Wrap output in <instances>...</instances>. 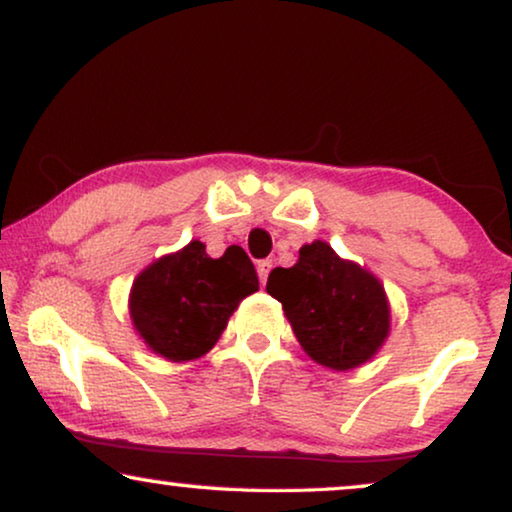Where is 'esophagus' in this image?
Here are the masks:
<instances>
[{
    "instance_id": "1",
    "label": "esophagus",
    "mask_w": 512,
    "mask_h": 512,
    "mask_svg": "<svg viewBox=\"0 0 512 512\" xmlns=\"http://www.w3.org/2000/svg\"><path fill=\"white\" fill-rule=\"evenodd\" d=\"M256 270H258V279H261V284H265V282H268V275L272 270V261H258Z\"/></svg>"
}]
</instances>
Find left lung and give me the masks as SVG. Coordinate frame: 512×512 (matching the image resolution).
Instances as JSON below:
<instances>
[{"instance_id": "obj_1", "label": "left lung", "mask_w": 512, "mask_h": 512, "mask_svg": "<svg viewBox=\"0 0 512 512\" xmlns=\"http://www.w3.org/2000/svg\"><path fill=\"white\" fill-rule=\"evenodd\" d=\"M265 289L282 303L300 347L326 368L361 366L389 335L391 312L380 279L342 261L321 240L303 244L293 268L272 270Z\"/></svg>"}]
</instances>
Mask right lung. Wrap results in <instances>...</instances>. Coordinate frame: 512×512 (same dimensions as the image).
I'll return each mask as SVG.
<instances>
[{
  "instance_id": "add662e5",
  "label": "right lung",
  "mask_w": 512,
  "mask_h": 512,
  "mask_svg": "<svg viewBox=\"0 0 512 512\" xmlns=\"http://www.w3.org/2000/svg\"><path fill=\"white\" fill-rule=\"evenodd\" d=\"M254 291L258 275L242 247L233 244L212 258L193 240L139 272L130 317L151 352L174 363L191 361L216 345L230 314Z\"/></svg>"
}]
</instances>
